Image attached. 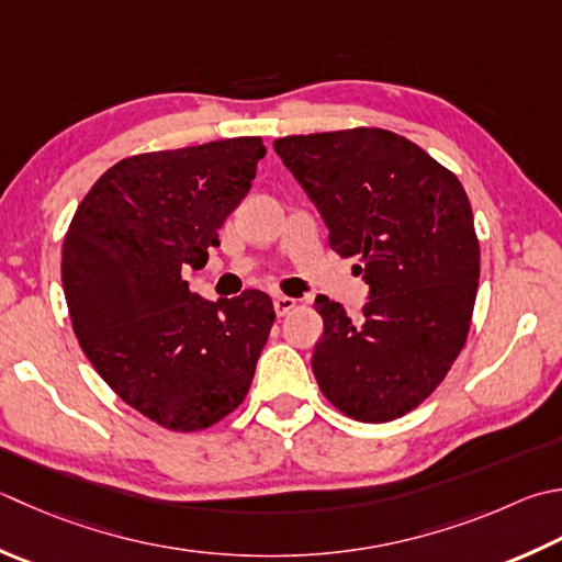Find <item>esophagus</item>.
Listing matches in <instances>:
<instances>
[{
	"mask_svg": "<svg viewBox=\"0 0 562 562\" xmlns=\"http://www.w3.org/2000/svg\"><path fill=\"white\" fill-rule=\"evenodd\" d=\"M272 304H274V312H278V316H284V314H290L294 306H296V300H292V296H284V294H278L272 300Z\"/></svg>",
	"mask_w": 562,
	"mask_h": 562,
	"instance_id": "obj_1",
	"label": "esophagus"
}]
</instances>
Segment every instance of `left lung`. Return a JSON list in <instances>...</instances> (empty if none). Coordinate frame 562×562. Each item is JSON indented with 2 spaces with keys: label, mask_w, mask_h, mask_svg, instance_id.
I'll return each instance as SVG.
<instances>
[{
  "label": "left lung",
  "mask_w": 562,
  "mask_h": 562,
  "mask_svg": "<svg viewBox=\"0 0 562 562\" xmlns=\"http://www.w3.org/2000/svg\"><path fill=\"white\" fill-rule=\"evenodd\" d=\"M322 214L328 246L370 284L360 322L318 294L312 356L324 397L350 419H400L431 394L465 346L480 280L470 200L453 172L384 128L272 143Z\"/></svg>",
  "instance_id": "obj_1"
}]
</instances>
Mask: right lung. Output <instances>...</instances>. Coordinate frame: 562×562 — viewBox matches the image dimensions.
<instances>
[{
    "label": "right lung",
    "instance_id": "1",
    "mask_svg": "<svg viewBox=\"0 0 562 562\" xmlns=\"http://www.w3.org/2000/svg\"><path fill=\"white\" fill-rule=\"evenodd\" d=\"M266 146L258 136L131 156L77 206L63 240V290L85 356L121 400L170 431H202L246 400L274 322L246 290L202 300L200 270L244 200Z\"/></svg>",
    "mask_w": 562,
    "mask_h": 562
}]
</instances>
